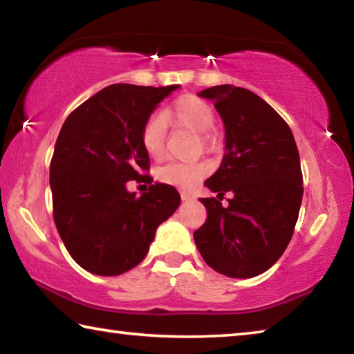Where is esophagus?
Segmentation results:
<instances>
[{"mask_svg": "<svg viewBox=\"0 0 354 354\" xmlns=\"http://www.w3.org/2000/svg\"><path fill=\"white\" fill-rule=\"evenodd\" d=\"M181 200L183 201H190V200H194V195L189 194V192H181Z\"/></svg>", "mask_w": 354, "mask_h": 354, "instance_id": "obj_1", "label": "esophagus"}]
</instances>
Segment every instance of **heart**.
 Masks as SVG:
<instances>
[{"label": "heart", "mask_w": 354, "mask_h": 354, "mask_svg": "<svg viewBox=\"0 0 354 354\" xmlns=\"http://www.w3.org/2000/svg\"><path fill=\"white\" fill-rule=\"evenodd\" d=\"M214 122L215 113L211 104L195 95H183L167 107L162 115L154 113L147 120L140 133L142 148L151 159L162 158L167 123L178 124L200 134L203 145L211 147L214 139L207 131L214 127ZM207 170V165L203 162H170L158 170V179L176 189L190 190L206 176Z\"/></svg>", "instance_id": "heart-1"}]
</instances>
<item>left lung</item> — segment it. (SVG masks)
<instances>
[{"label":"left lung","mask_w":354,"mask_h":354,"mask_svg":"<svg viewBox=\"0 0 354 354\" xmlns=\"http://www.w3.org/2000/svg\"><path fill=\"white\" fill-rule=\"evenodd\" d=\"M225 124V156L205 183L217 198H200L207 218L194 239L203 259L230 278L268 270L289 245L303 198L293 134L279 113L248 88L231 84L201 91ZM226 191L233 198L226 208Z\"/></svg>","instance_id":"obj_1"}]
</instances>
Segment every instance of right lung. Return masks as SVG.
<instances>
[{"label": "right lung", "mask_w": 354, "mask_h": 354, "mask_svg": "<svg viewBox=\"0 0 354 354\" xmlns=\"http://www.w3.org/2000/svg\"><path fill=\"white\" fill-rule=\"evenodd\" d=\"M179 87L112 84L62 124L50 167L55 223L84 270L117 277L139 266L156 230L181 203L169 184H154L140 196L127 187L149 169L143 124Z\"/></svg>", "instance_id": "add662e5"}]
</instances>
